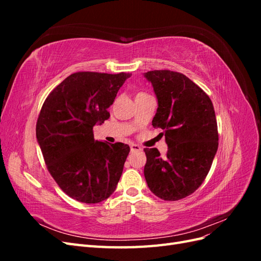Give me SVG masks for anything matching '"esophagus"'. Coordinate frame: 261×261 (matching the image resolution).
<instances>
[{"mask_svg":"<svg viewBox=\"0 0 261 261\" xmlns=\"http://www.w3.org/2000/svg\"><path fill=\"white\" fill-rule=\"evenodd\" d=\"M130 150H132V152H140V151H143V148L138 145L133 144V145H130Z\"/></svg>","mask_w":261,"mask_h":261,"instance_id":"34e87169","label":"esophagus"}]
</instances>
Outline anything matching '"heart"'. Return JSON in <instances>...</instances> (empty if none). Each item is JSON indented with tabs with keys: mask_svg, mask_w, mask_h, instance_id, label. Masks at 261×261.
<instances>
[{
	"mask_svg": "<svg viewBox=\"0 0 261 261\" xmlns=\"http://www.w3.org/2000/svg\"><path fill=\"white\" fill-rule=\"evenodd\" d=\"M138 94H144V92H140V93H138ZM138 94H137V96H138Z\"/></svg>",
	"mask_w": 261,
	"mask_h": 261,
	"instance_id": "heart-1",
	"label": "heart"
}]
</instances>
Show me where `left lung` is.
<instances>
[{
    "instance_id": "1",
    "label": "left lung",
    "mask_w": 261,
    "mask_h": 261,
    "mask_svg": "<svg viewBox=\"0 0 261 261\" xmlns=\"http://www.w3.org/2000/svg\"><path fill=\"white\" fill-rule=\"evenodd\" d=\"M158 99L153 127L163 129L168 152L145 148L148 187L156 197L175 201L193 194L206 178L219 146L215 109L208 94L184 74L150 70Z\"/></svg>"
}]
</instances>
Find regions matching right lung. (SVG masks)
Wrapping results in <instances>:
<instances>
[{
  "label": "right lung",
  "instance_id": "right-lung-1",
  "mask_svg": "<svg viewBox=\"0 0 261 261\" xmlns=\"http://www.w3.org/2000/svg\"><path fill=\"white\" fill-rule=\"evenodd\" d=\"M129 73L78 72L50 92L39 114L36 135L51 176L73 199L106 200L121 178L129 146L93 138V126L110 117L117 91Z\"/></svg>",
  "mask_w": 261,
  "mask_h": 261
}]
</instances>
